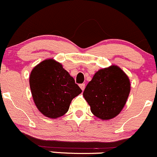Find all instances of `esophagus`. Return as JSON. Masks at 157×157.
Masks as SVG:
<instances>
[{"label":"esophagus","instance_id":"34e87169","mask_svg":"<svg viewBox=\"0 0 157 157\" xmlns=\"http://www.w3.org/2000/svg\"><path fill=\"white\" fill-rule=\"evenodd\" d=\"M79 86H80L81 89H82V90H85V84H81V85H79Z\"/></svg>","mask_w":157,"mask_h":157}]
</instances>
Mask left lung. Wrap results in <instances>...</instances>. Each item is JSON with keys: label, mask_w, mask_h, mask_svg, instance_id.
<instances>
[{"label": "left lung", "mask_w": 157, "mask_h": 157, "mask_svg": "<svg viewBox=\"0 0 157 157\" xmlns=\"http://www.w3.org/2000/svg\"><path fill=\"white\" fill-rule=\"evenodd\" d=\"M130 81L117 66L98 70L87 85L83 96L92 113L108 120L120 113L130 93Z\"/></svg>", "instance_id": "8db88e82"}]
</instances>
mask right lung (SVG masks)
<instances>
[{
    "mask_svg": "<svg viewBox=\"0 0 157 157\" xmlns=\"http://www.w3.org/2000/svg\"><path fill=\"white\" fill-rule=\"evenodd\" d=\"M33 101L44 116L56 119L69 110L72 100L82 93L78 85L59 63L45 59L31 72Z\"/></svg>",
    "mask_w": 157,
    "mask_h": 157,
    "instance_id": "1",
    "label": "right lung"
}]
</instances>
